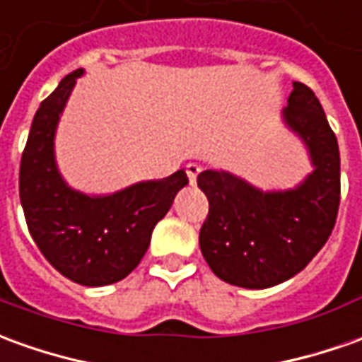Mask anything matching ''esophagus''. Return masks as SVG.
Instances as JSON below:
<instances>
[{
  "label": "esophagus",
  "instance_id": "1",
  "mask_svg": "<svg viewBox=\"0 0 362 362\" xmlns=\"http://www.w3.org/2000/svg\"><path fill=\"white\" fill-rule=\"evenodd\" d=\"M202 173V166L196 163H189L186 164V174H188L189 184H196V178H198V174Z\"/></svg>",
  "mask_w": 362,
  "mask_h": 362
}]
</instances>
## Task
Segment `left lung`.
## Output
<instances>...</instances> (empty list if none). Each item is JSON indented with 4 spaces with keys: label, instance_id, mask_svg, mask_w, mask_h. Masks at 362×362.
I'll return each mask as SVG.
<instances>
[{
    "label": "left lung",
    "instance_id": "1",
    "mask_svg": "<svg viewBox=\"0 0 362 362\" xmlns=\"http://www.w3.org/2000/svg\"><path fill=\"white\" fill-rule=\"evenodd\" d=\"M282 119L308 148L313 170L296 188L264 189L225 170H204L209 211L199 249L217 278L262 290L296 276L329 239L341 196V158L322 103L294 82Z\"/></svg>",
    "mask_w": 362,
    "mask_h": 362
}]
</instances>
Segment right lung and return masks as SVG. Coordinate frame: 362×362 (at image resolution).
<instances>
[{"label":"right lung","mask_w":362,"mask_h":362,"mask_svg":"<svg viewBox=\"0 0 362 362\" xmlns=\"http://www.w3.org/2000/svg\"><path fill=\"white\" fill-rule=\"evenodd\" d=\"M82 68L62 78L35 113L19 168V198L33 241L45 259L82 286H107L145 257L155 225L188 184L184 170L137 182L107 196L70 188L58 173L54 137Z\"/></svg>","instance_id":"add662e5"}]
</instances>
